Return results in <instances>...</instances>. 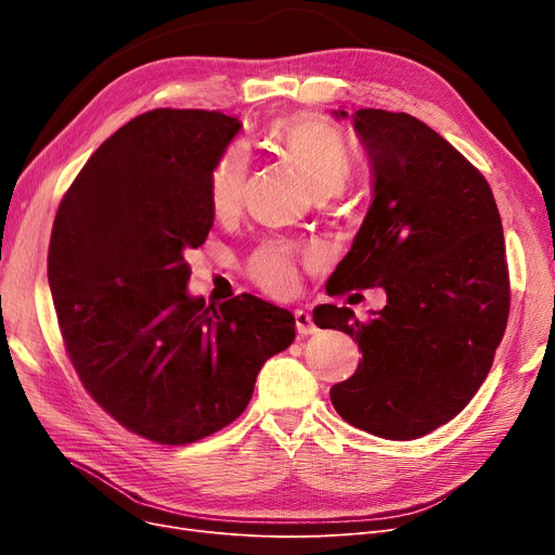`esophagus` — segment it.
<instances>
[{"label": "esophagus", "mask_w": 555, "mask_h": 555, "mask_svg": "<svg viewBox=\"0 0 555 555\" xmlns=\"http://www.w3.org/2000/svg\"><path fill=\"white\" fill-rule=\"evenodd\" d=\"M295 324H297V333L301 337L317 333V326L312 322V314L306 312V310H295Z\"/></svg>", "instance_id": "obj_1"}]
</instances>
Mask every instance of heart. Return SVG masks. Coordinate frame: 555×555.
I'll use <instances>...</instances> for the list:
<instances>
[{
	"instance_id": "b5f03b06",
	"label": "heart",
	"mask_w": 555,
	"mask_h": 555,
	"mask_svg": "<svg viewBox=\"0 0 555 555\" xmlns=\"http://www.w3.org/2000/svg\"><path fill=\"white\" fill-rule=\"evenodd\" d=\"M266 139L293 164L319 197L344 189L353 170V151L341 130L319 114H295L274 121ZM249 175V155L243 145L229 149L214 164L207 180V202L216 218L236 216L243 207ZM295 249L283 243H268L256 249L247 262L249 276L272 295H287L295 287Z\"/></svg>"
}]
</instances>
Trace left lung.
<instances>
[{
	"instance_id": "8db88e82",
	"label": "left lung",
	"mask_w": 555,
	"mask_h": 555,
	"mask_svg": "<svg viewBox=\"0 0 555 555\" xmlns=\"http://www.w3.org/2000/svg\"><path fill=\"white\" fill-rule=\"evenodd\" d=\"M353 128L373 202L328 283L337 295L385 287L387 306L366 324L331 304L312 319L362 351L356 373L331 389L337 414L410 441L452 421L492 366L511 304L502 218L483 175L416 116L369 107Z\"/></svg>"
}]
</instances>
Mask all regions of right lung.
I'll list each match as a JSON object with an SVG mask.
<instances>
[{
	"instance_id": "add662e5",
	"label": "right lung",
	"mask_w": 555,
	"mask_h": 555,
	"mask_svg": "<svg viewBox=\"0 0 555 555\" xmlns=\"http://www.w3.org/2000/svg\"><path fill=\"white\" fill-rule=\"evenodd\" d=\"M236 116L153 109L87 159L57 207L49 285L69 360L103 410L162 446L236 421L268 358L295 339L289 310L251 295L191 297L186 251L207 241V180Z\"/></svg>"
}]
</instances>
